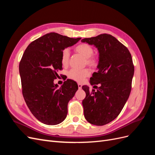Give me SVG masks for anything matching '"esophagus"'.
I'll list each match as a JSON object with an SVG mask.
<instances>
[{
	"label": "esophagus",
	"mask_w": 155,
	"mask_h": 155,
	"mask_svg": "<svg viewBox=\"0 0 155 155\" xmlns=\"http://www.w3.org/2000/svg\"><path fill=\"white\" fill-rule=\"evenodd\" d=\"M78 88L79 89H81V88H82V85H81V84L78 83Z\"/></svg>",
	"instance_id": "34e87169"
}]
</instances>
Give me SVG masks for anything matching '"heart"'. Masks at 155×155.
Returning a JSON list of instances; mask_svg holds the SVG:
<instances>
[{
  "label": "heart",
  "instance_id": "obj_1",
  "mask_svg": "<svg viewBox=\"0 0 155 155\" xmlns=\"http://www.w3.org/2000/svg\"><path fill=\"white\" fill-rule=\"evenodd\" d=\"M75 51L79 54L85 59V64L88 65L91 67H96L98 64L97 59L93 55L94 49L91 45L86 43H82L78 45L74 48ZM70 59V52L68 49H64L61 53V61L63 66H67L69 63ZM90 75V71L85 68L83 70H76L72 69L70 70L68 76L70 79L77 82H83L86 78Z\"/></svg>",
  "mask_w": 155,
  "mask_h": 155
}]
</instances>
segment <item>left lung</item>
<instances>
[{
  "mask_svg": "<svg viewBox=\"0 0 155 155\" xmlns=\"http://www.w3.org/2000/svg\"><path fill=\"white\" fill-rule=\"evenodd\" d=\"M94 45L99 51L97 72L93 73L91 85L100 84L91 92L83 86L86 97L83 100L84 116L88 122L101 126L114 120L128 100L134 67L130 51L110 34H100L81 40Z\"/></svg>",
  "mask_w": 155,
  "mask_h": 155,
  "instance_id": "8db88e82",
  "label": "left lung"
}]
</instances>
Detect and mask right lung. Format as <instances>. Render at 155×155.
<instances>
[{
  "mask_svg": "<svg viewBox=\"0 0 155 155\" xmlns=\"http://www.w3.org/2000/svg\"><path fill=\"white\" fill-rule=\"evenodd\" d=\"M81 39L49 33L32 41L23 54L19 63L22 95L32 114L42 123L57 125L66 118L68 101L78 86L67 79L58 88L54 81L62 70L63 50Z\"/></svg>",
  "mask_w": 155,
  "mask_h": 155,
  "instance_id": "obj_1",
  "label": "right lung"
}]
</instances>
